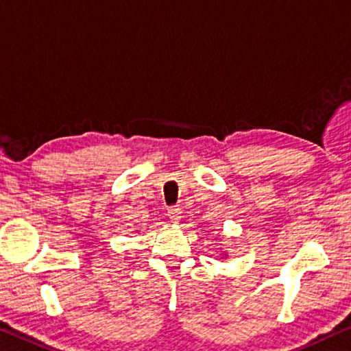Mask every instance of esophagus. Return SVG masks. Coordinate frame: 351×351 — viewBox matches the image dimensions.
Masks as SVG:
<instances>
[{
    "instance_id": "34e87169",
    "label": "esophagus",
    "mask_w": 351,
    "mask_h": 351,
    "mask_svg": "<svg viewBox=\"0 0 351 351\" xmlns=\"http://www.w3.org/2000/svg\"><path fill=\"white\" fill-rule=\"evenodd\" d=\"M181 209L180 208H176V206H171V208H169V213H167V215H169V219L171 220V221H180L181 220Z\"/></svg>"
}]
</instances>
